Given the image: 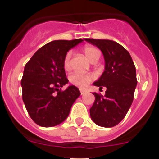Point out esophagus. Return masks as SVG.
<instances>
[{"instance_id":"obj_1","label":"esophagus","mask_w":159,"mask_h":159,"mask_svg":"<svg viewBox=\"0 0 159 159\" xmlns=\"http://www.w3.org/2000/svg\"><path fill=\"white\" fill-rule=\"evenodd\" d=\"M86 93V91L84 89H80V94L81 95H84V94Z\"/></svg>"}]
</instances>
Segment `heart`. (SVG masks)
<instances>
[{
	"instance_id": "obj_1",
	"label": "heart",
	"mask_w": 159,
	"mask_h": 159,
	"mask_svg": "<svg viewBox=\"0 0 159 159\" xmlns=\"http://www.w3.org/2000/svg\"><path fill=\"white\" fill-rule=\"evenodd\" d=\"M84 52L90 61L93 60L95 57L100 55L99 50L92 46H87L84 48ZM71 52H67L64 59V67L65 70H69L71 67ZM95 76L92 74L83 72V71H76L71 75V81L77 86L80 87V88H85L93 80Z\"/></svg>"
}]
</instances>
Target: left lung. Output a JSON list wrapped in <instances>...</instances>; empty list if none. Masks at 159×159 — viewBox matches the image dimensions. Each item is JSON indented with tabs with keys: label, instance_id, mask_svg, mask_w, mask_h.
<instances>
[{
	"label": "left lung",
	"instance_id": "8db88e82",
	"mask_svg": "<svg viewBox=\"0 0 159 159\" xmlns=\"http://www.w3.org/2000/svg\"><path fill=\"white\" fill-rule=\"evenodd\" d=\"M102 52L105 70L93 85L107 88L105 95L93 93L95 99L90 109L92 121L102 127H112L124 119L134 99L137 86L136 69L130 53L117 42L85 39Z\"/></svg>",
	"mask_w": 159,
	"mask_h": 159
}]
</instances>
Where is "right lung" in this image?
Listing matches in <instances>:
<instances>
[{"instance_id":"add662e5","label":"right lung","mask_w":159,"mask_h":159,"mask_svg":"<svg viewBox=\"0 0 159 159\" xmlns=\"http://www.w3.org/2000/svg\"><path fill=\"white\" fill-rule=\"evenodd\" d=\"M83 41L53 40L37 50L25 65L22 99L31 119L39 126L50 127L63 123L80 95L74 85L65 91L61 88L68 83L64 67L66 53Z\"/></svg>"}]
</instances>
